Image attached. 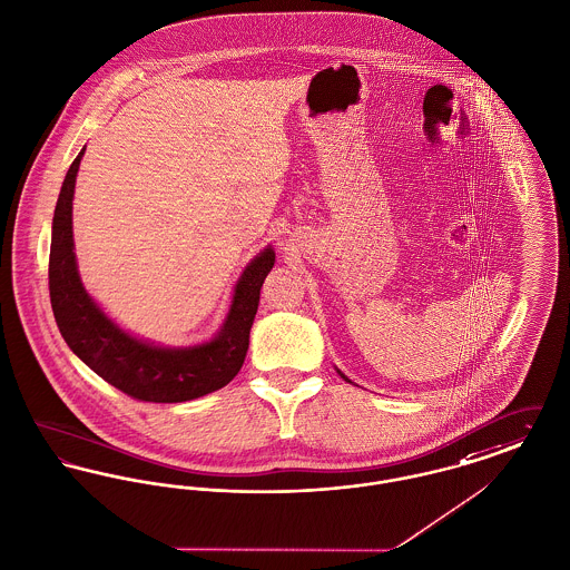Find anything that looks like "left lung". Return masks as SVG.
I'll list each match as a JSON object with an SVG mask.
<instances>
[{
  "instance_id": "1",
  "label": "left lung",
  "mask_w": 570,
  "mask_h": 570,
  "mask_svg": "<svg viewBox=\"0 0 570 570\" xmlns=\"http://www.w3.org/2000/svg\"><path fill=\"white\" fill-rule=\"evenodd\" d=\"M338 373H341V371H338ZM341 377H343V380H345V382H350V380H347V377H345V375H343V373H341Z\"/></svg>"
}]
</instances>
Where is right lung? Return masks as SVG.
<instances>
[{
	"label": "right lung",
	"instance_id": "right-lung-1",
	"mask_svg": "<svg viewBox=\"0 0 570 570\" xmlns=\"http://www.w3.org/2000/svg\"><path fill=\"white\" fill-rule=\"evenodd\" d=\"M83 151L63 178L51 232L49 294L63 341L96 375L137 401L181 403L227 386L246 358L259 289L274 266V250L264 248L242 272L227 320L210 343L160 347L130 336L90 298L77 271L72 197Z\"/></svg>",
	"mask_w": 570,
	"mask_h": 570
}]
</instances>
